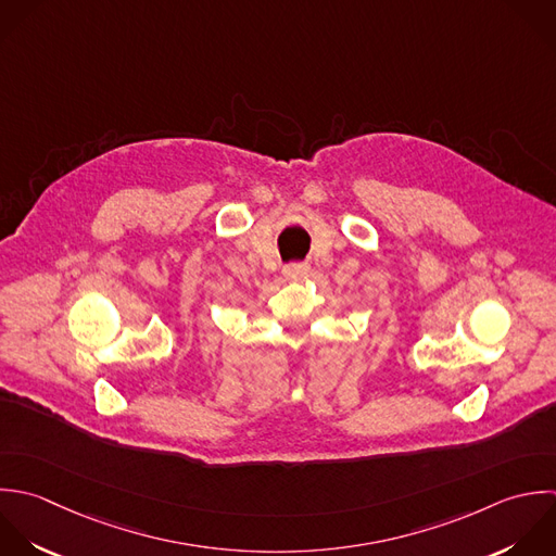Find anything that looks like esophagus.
<instances>
[{"instance_id": "34e87169", "label": "esophagus", "mask_w": 556, "mask_h": 556, "mask_svg": "<svg viewBox=\"0 0 556 556\" xmlns=\"http://www.w3.org/2000/svg\"><path fill=\"white\" fill-rule=\"evenodd\" d=\"M309 273V264L307 262H290L283 266V275L288 279H301Z\"/></svg>"}]
</instances>
